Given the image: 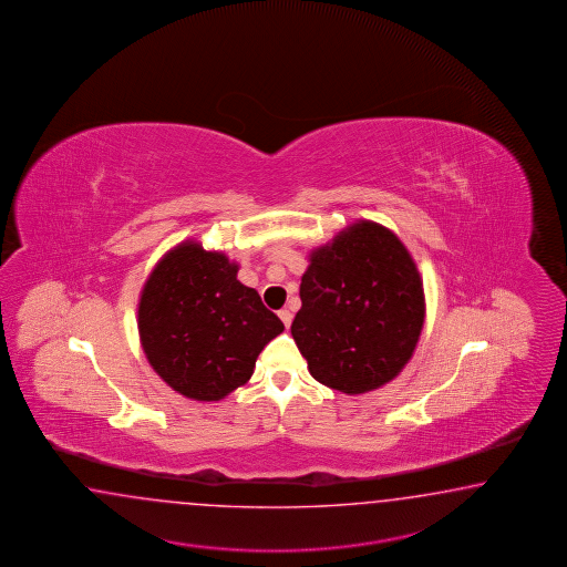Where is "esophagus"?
I'll return each mask as SVG.
<instances>
[{
    "instance_id": "34e87169",
    "label": "esophagus",
    "mask_w": 567,
    "mask_h": 567,
    "mask_svg": "<svg viewBox=\"0 0 567 567\" xmlns=\"http://www.w3.org/2000/svg\"><path fill=\"white\" fill-rule=\"evenodd\" d=\"M278 317H280V321L285 323V328L289 329L290 323H292V313H290L289 309H280Z\"/></svg>"
}]
</instances>
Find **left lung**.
Wrapping results in <instances>:
<instances>
[{
	"label": "left lung",
	"instance_id": "left-lung-1",
	"mask_svg": "<svg viewBox=\"0 0 567 567\" xmlns=\"http://www.w3.org/2000/svg\"><path fill=\"white\" fill-rule=\"evenodd\" d=\"M290 333L311 377L362 394L399 377L425 321L423 280L389 227L358 221L315 248Z\"/></svg>",
	"mask_w": 567,
	"mask_h": 567
}]
</instances>
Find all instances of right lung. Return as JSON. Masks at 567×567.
<instances>
[{
    "instance_id": "add662e5",
    "label": "right lung",
    "mask_w": 567,
    "mask_h": 567,
    "mask_svg": "<svg viewBox=\"0 0 567 567\" xmlns=\"http://www.w3.org/2000/svg\"><path fill=\"white\" fill-rule=\"evenodd\" d=\"M282 329L260 295L239 282L238 265L193 239L164 254L140 295L142 350L154 372L193 401H221L244 386Z\"/></svg>"
}]
</instances>
